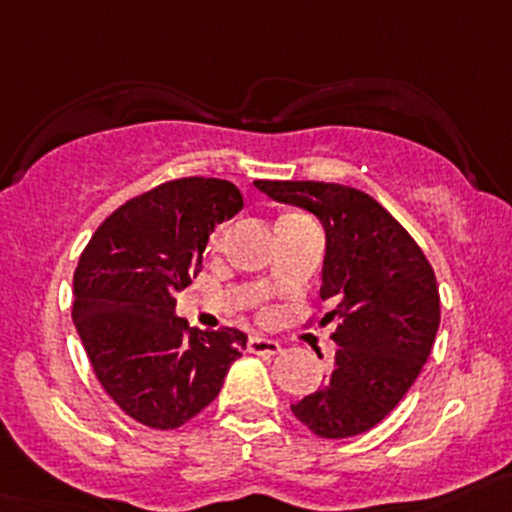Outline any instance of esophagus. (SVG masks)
<instances>
[{"label": "esophagus", "mask_w": 512, "mask_h": 512, "mask_svg": "<svg viewBox=\"0 0 512 512\" xmlns=\"http://www.w3.org/2000/svg\"><path fill=\"white\" fill-rule=\"evenodd\" d=\"M250 352L257 356H275L282 352L280 344L275 339H265V337H252L250 339Z\"/></svg>", "instance_id": "34e87169"}]
</instances>
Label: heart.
I'll return each instance as SVG.
<instances>
[{"instance_id":"heart-1","label":"heart","mask_w":512,"mask_h":512,"mask_svg":"<svg viewBox=\"0 0 512 512\" xmlns=\"http://www.w3.org/2000/svg\"><path fill=\"white\" fill-rule=\"evenodd\" d=\"M215 240H218V232H215V235H213V240H210V242H215Z\"/></svg>"}]
</instances>
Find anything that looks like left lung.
Returning a JSON list of instances; mask_svg holds the SVG:
<instances>
[{"mask_svg":"<svg viewBox=\"0 0 512 512\" xmlns=\"http://www.w3.org/2000/svg\"><path fill=\"white\" fill-rule=\"evenodd\" d=\"M255 185L272 200L314 213L327 232L319 294L334 309L319 322L337 319L332 339L339 349L327 381L292 404V414L322 438L359 436L396 409L431 354L441 322L431 262L399 220L361 190L319 180Z\"/></svg>","mask_w":512,"mask_h":512,"instance_id":"8db88e82","label":"left lung"}]
</instances>
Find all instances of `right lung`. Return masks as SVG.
Listing matches in <instances>:
<instances>
[{
	"label": "right lung",
	"mask_w": 512,
	"mask_h": 512,
	"mask_svg": "<svg viewBox=\"0 0 512 512\" xmlns=\"http://www.w3.org/2000/svg\"><path fill=\"white\" fill-rule=\"evenodd\" d=\"M220 178H178L126 200L94 232L74 272L76 332L103 391L138 423L178 428L220 394L247 334L190 329L175 294L198 277L213 227L240 213Z\"/></svg>",
	"instance_id": "add662e5"
}]
</instances>
